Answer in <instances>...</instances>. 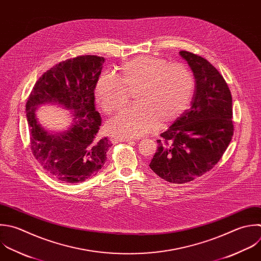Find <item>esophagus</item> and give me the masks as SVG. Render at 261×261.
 Segmentation results:
<instances>
[{"label":"esophagus","instance_id":"1","mask_svg":"<svg viewBox=\"0 0 261 261\" xmlns=\"http://www.w3.org/2000/svg\"><path fill=\"white\" fill-rule=\"evenodd\" d=\"M110 140L112 143H117V142H127V143H132L134 140L130 138H122V137H118V136H111Z\"/></svg>","mask_w":261,"mask_h":261}]
</instances>
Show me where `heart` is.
Segmentation results:
<instances>
[{"mask_svg":"<svg viewBox=\"0 0 261 261\" xmlns=\"http://www.w3.org/2000/svg\"><path fill=\"white\" fill-rule=\"evenodd\" d=\"M117 77L102 73L95 85V97L107 114L122 109L126 92L136 103L108 123L109 132L118 137L146 135L156 125L176 119L190 105L195 92V77L182 64H168L155 56H139L122 63Z\"/></svg>","mask_w":261,"mask_h":261,"instance_id":"b5f03b06","label":"heart"}]
</instances>
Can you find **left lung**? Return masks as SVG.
Segmentation results:
<instances>
[{
    "mask_svg": "<svg viewBox=\"0 0 261 261\" xmlns=\"http://www.w3.org/2000/svg\"><path fill=\"white\" fill-rule=\"evenodd\" d=\"M195 77V92L187 109L157 140L149 166L171 184L189 182L212 169L233 135L230 91L206 59L180 51Z\"/></svg>",
    "mask_w": 261,
    "mask_h": 261,
    "instance_id": "1",
    "label": "left lung"
}]
</instances>
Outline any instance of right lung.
I'll return each instance as SVG.
<instances>
[{
    "mask_svg": "<svg viewBox=\"0 0 261 261\" xmlns=\"http://www.w3.org/2000/svg\"><path fill=\"white\" fill-rule=\"evenodd\" d=\"M105 59L95 55L62 61L36 83L27 102V118L34 156L51 176L75 184L98 173L112 146L99 135L102 118L95 109V85ZM57 102L72 109L73 123L66 132L50 134L35 116L37 106Z\"/></svg>",
    "mask_w": 261,
    "mask_h": 261,
    "instance_id": "right-lung-1",
    "label": "right lung"
}]
</instances>
